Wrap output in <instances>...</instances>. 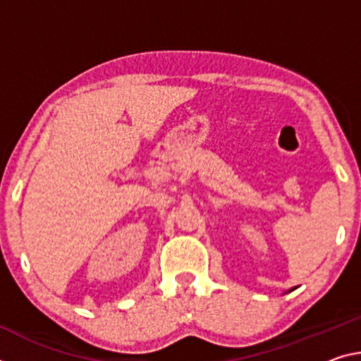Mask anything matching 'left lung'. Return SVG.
Instances as JSON below:
<instances>
[{"label": "left lung", "mask_w": 361, "mask_h": 361, "mask_svg": "<svg viewBox=\"0 0 361 361\" xmlns=\"http://www.w3.org/2000/svg\"><path fill=\"white\" fill-rule=\"evenodd\" d=\"M294 289H295V288H293V289H289V293H290V290H294Z\"/></svg>", "instance_id": "8db88e82"}]
</instances>
